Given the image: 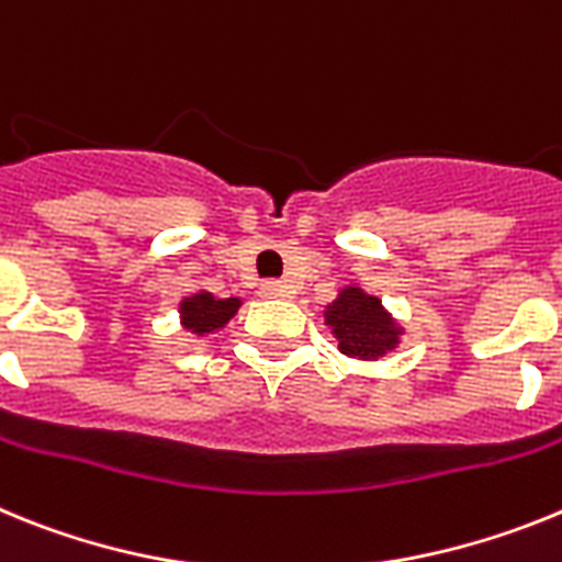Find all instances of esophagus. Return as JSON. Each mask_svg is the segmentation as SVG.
<instances>
[{
	"label": "esophagus",
	"mask_w": 562,
	"mask_h": 562,
	"mask_svg": "<svg viewBox=\"0 0 562 562\" xmlns=\"http://www.w3.org/2000/svg\"><path fill=\"white\" fill-rule=\"evenodd\" d=\"M282 294H285L282 282L268 280V282H262V285H260V296H266V300H277V296H282Z\"/></svg>",
	"instance_id": "34e87169"
}]
</instances>
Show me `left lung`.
<instances>
[{
  "instance_id": "obj_1",
  "label": "left lung",
  "mask_w": 562,
  "mask_h": 562,
  "mask_svg": "<svg viewBox=\"0 0 562 562\" xmlns=\"http://www.w3.org/2000/svg\"><path fill=\"white\" fill-rule=\"evenodd\" d=\"M325 325L350 359L375 362L398 348L404 328L393 319L382 300L359 285H345L325 308Z\"/></svg>"
}]
</instances>
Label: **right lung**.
<instances>
[{"mask_svg": "<svg viewBox=\"0 0 562 562\" xmlns=\"http://www.w3.org/2000/svg\"><path fill=\"white\" fill-rule=\"evenodd\" d=\"M240 296H226V300H221V296L209 294V291H194V294L180 300V325H183L189 334H214V330L226 328L228 319L240 311Z\"/></svg>", "mask_w": 562, "mask_h": 562, "instance_id": "1", "label": "right lung"}]
</instances>
